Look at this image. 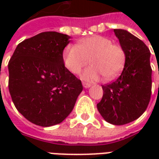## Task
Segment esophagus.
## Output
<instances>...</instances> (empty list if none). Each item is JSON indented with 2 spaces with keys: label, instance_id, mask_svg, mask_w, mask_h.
I'll use <instances>...</instances> for the list:
<instances>
[{
  "label": "esophagus",
  "instance_id": "34e87169",
  "mask_svg": "<svg viewBox=\"0 0 159 159\" xmlns=\"http://www.w3.org/2000/svg\"><path fill=\"white\" fill-rule=\"evenodd\" d=\"M83 86L84 87V88H86V89H88V88H89V87L91 86V84H90V83H85V82H83Z\"/></svg>",
  "mask_w": 159,
  "mask_h": 159
}]
</instances>
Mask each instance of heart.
<instances>
[{
  "label": "heart",
  "mask_w": 159,
  "mask_h": 159,
  "mask_svg": "<svg viewBox=\"0 0 159 159\" xmlns=\"http://www.w3.org/2000/svg\"><path fill=\"white\" fill-rule=\"evenodd\" d=\"M63 60L67 69L78 74L90 60L82 77L89 82H96L101 76L111 80L118 76L126 60V52L122 46L112 43L102 36H89L81 40L78 45H67L63 52Z\"/></svg>",
  "instance_id": "obj_1"
}]
</instances>
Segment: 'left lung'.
Here are the masks:
<instances>
[{"instance_id": "obj_1", "label": "left lung", "mask_w": 159, "mask_h": 159, "mask_svg": "<svg viewBox=\"0 0 159 159\" xmlns=\"http://www.w3.org/2000/svg\"><path fill=\"white\" fill-rule=\"evenodd\" d=\"M126 60L120 76L102 85L103 97L97 104L104 119L114 125H123L140 117L147 110L152 93L151 52L136 36L120 29L114 30Z\"/></svg>"}]
</instances>
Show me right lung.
Listing matches in <instances>:
<instances>
[{
    "label": "right lung",
    "instance_id": "obj_1",
    "mask_svg": "<svg viewBox=\"0 0 159 159\" xmlns=\"http://www.w3.org/2000/svg\"><path fill=\"white\" fill-rule=\"evenodd\" d=\"M70 38L55 31L40 33L20 42L9 60L8 89L12 102L36 125L61 123L83 91L81 80L63 60Z\"/></svg>",
    "mask_w": 159,
    "mask_h": 159
}]
</instances>
